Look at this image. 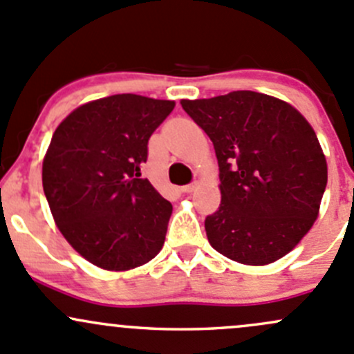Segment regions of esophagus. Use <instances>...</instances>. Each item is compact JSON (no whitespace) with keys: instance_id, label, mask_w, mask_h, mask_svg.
Listing matches in <instances>:
<instances>
[{"instance_id":"34e87169","label":"esophagus","mask_w":354,"mask_h":354,"mask_svg":"<svg viewBox=\"0 0 354 354\" xmlns=\"http://www.w3.org/2000/svg\"><path fill=\"white\" fill-rule=\"evenodd\" d=\"M195 188H197V183H190V185H185V187H181V192H183V194H190V192H194Z\"/></svg>"}]
</instances>
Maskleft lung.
Segmentation results:
<instances>
[{
	"instance_id": "1",
	"label": "left lung",
	"mask_w": 354,
	"mask_h": 354,
	"mask_svg": "<svg viewBox=\"0 0 354 354\" xmlns=\"http://www.w3.org/2000/svg\"><path fill=\"white\" fill-rule=\"evenodd\" d=\"M181 106L209 135L221 205L207 216L214 250L245 266L288 255L319 217L327 160L312 124L286 101L253 91Z\"/></svg>"
}]
</instances>
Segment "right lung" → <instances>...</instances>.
I'll return each mask as SVG.
<instances>
[{
  "label": "right lung",
  "mask_w": 354,
  "mask_h": 354,
  "mask_svg": "<svg viewBox=\"0 0 354 354\" xmlns=\"http://www.w3.org/2000/svg\"><path fill=\"white\" fill-rule=\"evenodd\" d=\"M174 101L116 94L85 102L58 124L42 160L53 219L85 260L104 270L151 262L173 205L140 178L147 142Z\"/></svg>",
  "instance_id": "1"
}]
</instances>
